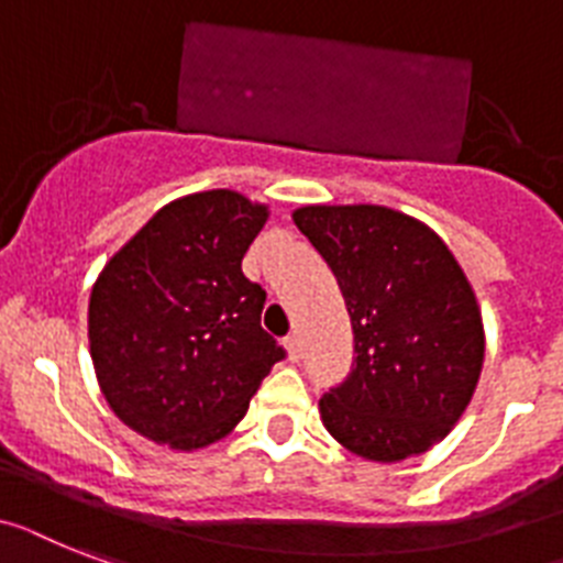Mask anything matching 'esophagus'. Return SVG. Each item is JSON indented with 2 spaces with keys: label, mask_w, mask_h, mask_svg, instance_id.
<instances>
[{
  "label": "esophagus",
  "mask_w": 563,
  "mask_h": 563,
  "mask_svg": "<svg viewBox=\"0 0 563 563\" xmlns=\"http://www.w3.org/2000/svg\"><path fill=\"white\" fill-rule=\"evenodd\" d=\"M286 352H289V361H300V357H303V346H300V338H297V334H289V338H286Z\"/></svg>",
  "instance_id": "obj_1"
}]
</instances>
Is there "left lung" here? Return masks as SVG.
<instances>
[{
  "mask_svg": "<svg viewBox=\"0 0 563 563\" xmlns=\"http://www.w3.org/2000/svg\"><path fill=\"white\" fill-rule=\"evenodd\" d=\"M297 229L346 300L354 363L320 398L349 452L395 464L464 415L484 366V323L464 268L429 225L386 206H303Z\"/></svg>",
  "mask_w": 563,
  "mask_h": 563,
  "instance_id": "left-lung-1",
  "label": "left lung"
}]
</instances>
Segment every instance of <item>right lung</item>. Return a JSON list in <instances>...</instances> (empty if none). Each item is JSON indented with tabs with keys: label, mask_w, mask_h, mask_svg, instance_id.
Returning a JSON list of instances; mask_svg holds the SVG:
<instances>
[{
	"label": "right lung",
	"mask_w": 563,
	"mask_h": 563,
	"mask_svg": "<svg viewBox=\"0 0 563 563\" xmlns=\"http://www.w3.org/2000/svg\"><path fill=\"white\" fill-rule=\"evenodd\" d=\"M268 209L229 188L168 202L106 263L88 306L99 389L154 443L200 450L243 420L286 349L260 325L243 254Z\"/></svg>",
	"instance_id": "right-lung-1"
}]
</instances>
